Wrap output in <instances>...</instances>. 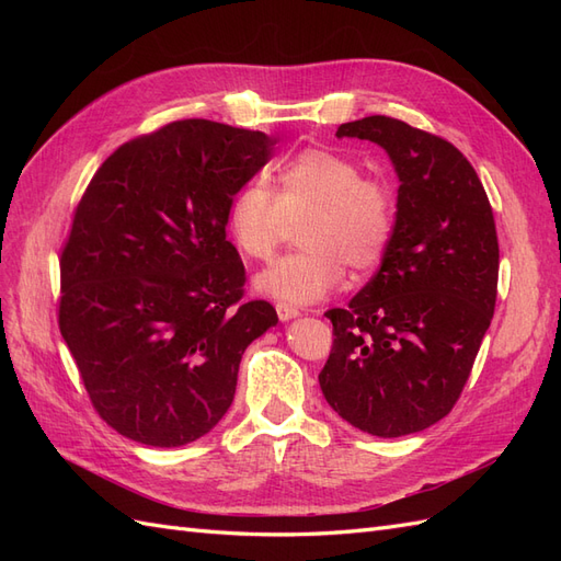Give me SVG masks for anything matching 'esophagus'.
Masks as SVG:
<instances>
[{
    "label": "esophagus",
    "mask_w": 561,
    "mask_h": 561,
    "mask_svg": "<svg viewBox=\"0 0 561 561\" xmlns=\"http://www.w3.org/2000/svg\"><path fill=\"white\" fill-rule=\"evenodd\" d=\"M276 313L280 320H293L299 316V309L293 307V304H285V301H278L276 304Z\"/></svg>",
    "instance_id": "esophagus-1"
}]
</instances>
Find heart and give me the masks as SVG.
Masks as SVG:
<instances>
[{
  "label": "heart",
  "instance_id": "1",
  "mask_svg": "<svg viewBox=\"0 0 561 561\" xmlns=\"http://www.w3.org/2000/svg\"><path fill=\"white\" fill-rule=\"evenodd\" d=\"M299 225L301 250L276 260L257 276V290L283 301L311 304L334 293L353 271L375 268L396 229V198L377 178L332 149L309 147L285 161L274 190L245 182L227 210V229L243 257L266 262Z\"/></svg>",
  "mask_w": 561,
  "mask_h": 561
}]
</instances>
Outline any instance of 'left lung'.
<instances>
[{"label": "left lung", "mask_w": 561, "mask_h": 561, "mask_svg": "<svg viewBox=\"0 0 561 561\" xmlns=\"http://www.w3.org/2000/svg\"><path fill=\"white\" fill-rule=\"evenodd\" d=\"M336 138L388 151L400 178L393 239L348 309H330L322 396L351 426L400 437L451 412L470 377L499 287V236L470 161L439 135L365 116Z\"/></svg>", "instance_id": "left-lung-1"}]
</instances>
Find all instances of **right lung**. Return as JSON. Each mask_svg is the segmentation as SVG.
<instances>
[{
    "mask_svg": "<svg viewBox=\"0 0 561 561\" xmlns=\"http://www.w3.org/2000/svg\"><path fill=\"white\" fill-rule=\"evenodd\" d=\"M276 138L184 118L118 147L77 203L60 252L58 325L93 410L149 447L217 426L252 339L276 325L245 301L227 241L233 194Z\"/></svg>",
    "mask_w": 561,
    "mask_h": 561,
    "instance_id": "add662e5",
    "label": "right lung"
}]
</instances>
